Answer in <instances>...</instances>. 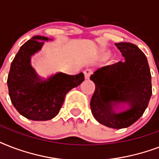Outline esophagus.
I'll use <instances>...</instances> for the list:
<instances>
[{
  "mask_svg": "<svg viewBox=\"0 0 159 159\" xmlns=\"http://www.w3.org/2000/svg\"><path fill=\"white\" fill-rule=\"evenodd\" d=\"M92 68H87V69L84 70V75H85V78L86 79H89L90 76L92 73Z\"/></svg>",
  "mask_w": 159,
  "mask_h": 159,
  "instance_id": "1",
  "label": "esophagus"
}]
</instances>
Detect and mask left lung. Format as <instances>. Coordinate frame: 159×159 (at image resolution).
<instances>
[{
  "label": "left lung",
  "instance_id": "left-lung-1",
  "mask_svg": "<svg viewBox=\"0 0 159 159\" xmlns=\"http://www.w3.org/2000/svg\"><path fill=\"white\" fill-rule=\"evenodd\" d=\"M115 44L125 59L100 67L90 77L96 85L90 106L100 124L119 129L142 116L152 96V83L145 54L134 43Z\"/></svg>",
  "mask_w": 159,
  "mask_h": 159
}]
</instances>
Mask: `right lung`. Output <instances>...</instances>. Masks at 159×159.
I'll use <instances>...</instances> for the list:
<instances>
[{"mask_svg":"<svg viewBox=\"0 0 159 159\" xmlns=\"http://www.w3.org/2000/svg\"><path fill=\"white\" fill-rule=\"evenodd\" d=\"M52 40L34 36L21 46L11 65L7 78L9 96L21 116L32 120H48L57 116L70 90L84 81V74L57 72L39 77L30 64L31 57L41 50L44 42Z\"/></svg>","mask_w":159,"mask_h":159,"instance_id":"obj_1","label":"right lung"}]
</instances>
